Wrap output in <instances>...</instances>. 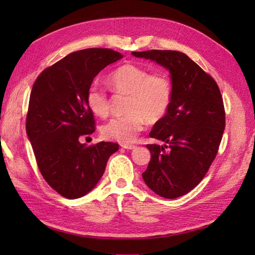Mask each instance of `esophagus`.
Masks as SVG:
<instances>
[{"instance_id":"esophagus-1","label":"esophagus","mask_w":255,"mask_h":255,"mask_svg":"<svg viewBox=\"0 0 255 255\" xmlns=\"http://www.w3.org/2000/svg\"><path fill=\"white\" fill-rule=\"evenodd\" d=\"M122 147L124 149H127V150H132V149L136 148V145H134V144H122Z\"/></svg>"}]
</instances>
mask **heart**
Here are the masks:
<instances>
[{"mask_svg":"<svg viewBox=\"0 0 255 255\" xmlns=\"http://www.w3.org/2000/svg\"><path fill=\"white\" fill-rule=\"evenodd\" d=\"M108 84L119 95L128 99L123 116L114 117L102 127L104 138L122 144L131 143L144 129L145 122L162 121L173 100V83L165 72H153L134 63H125L108 75ZM86 104L95 116L105 118L111 112L107 92L95 84L86 91Z\"/></svg>","mask_w":255,"mask_h":255,"instance_id":"obj_1","label":"heart"}]
</instances>
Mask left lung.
Listing matches in <instances>:
<instances>
[{
	"label": "left lung",
	"mask_w": 255,
	"mask_h": 255,
	"mask_svg": "<svg viewBox=\"0 0 255 255\" xmlns=\"http://www.w3.org/2000/svg\"><path fill=\"white\" fill-rule=\"evenodd\" d=\"M170 70L173 100L169 113L155 123L147 144L151 159L142 173L144 183L164 198L191 192L205 177L218 153L226 112L217 83L185 53L175 50L133 51Z\"/></svg>",
	"instance_id": "1"
}]
</instances>
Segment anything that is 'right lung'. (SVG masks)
Returning a JSON list of instances; mask_svg holds the SVG:
<instances>
[{
	"label": "right lung",
	"instance_id": "obj_1",
	"mask_svg": "<svg viewBox=\"0 0 255 255\" xmlns=\"http://www.w3.org/2000/svg\"><path fill=\"white\" fill-rule=\"evenodd\" d=\"M123 56L107 48L70 53L46 68L32 85L26 131L42 177L61 196H84L104 174L118 144L101 141L86 147L80 140L95 131L86 91L108 64Z\"/></svg>",
	"mask_w": 255,
	"mask_h": 255
}]
</instances>
